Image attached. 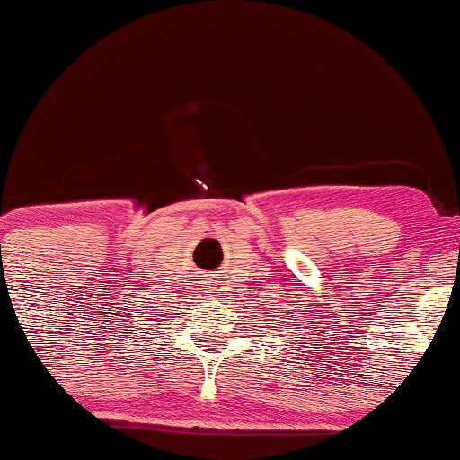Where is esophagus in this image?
Returning a JSON list of instances; mask_svg holds the SVG:
<instances>
[{"label": "esophagus", "instance_id": "34e87169", "mask_svg": "<svg viewBox=\"0 0 460 460\" xmlns=\"http://www.w3.org/2000/svg\"><path fill=\"white\" fill-rule=\"evenodd\" d=\"M208 293H213V291H208Z\"/></svg>", "mask_w": 460, "mask_h": 460}]
</instances>
